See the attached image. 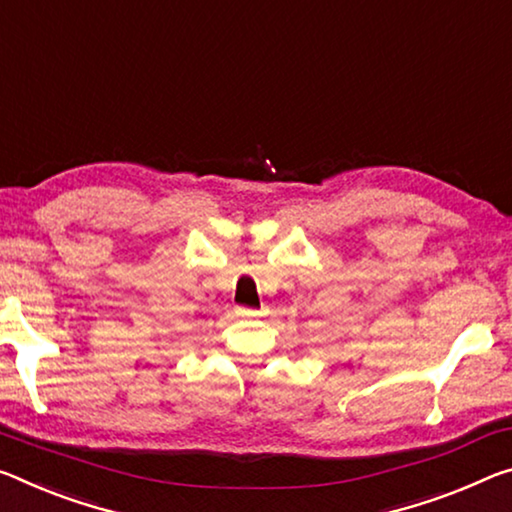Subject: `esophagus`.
Instances as JSON below:
<instances>
[{"instance_id":"esophagus-1","label":"esophagus","mask_w":512,"mask_h":512,"mask_svg":"<svg viewBox=\"0 0 512 512\" xmlns=\"http://www.w3.org/2000/svg\"><path fill=\"white\" fill-rule=\"evenodd\" d=\"M237 314L241 316V319H255L259 312L257 310H250V307H237Z\"/></svg>"}]
</instances>
